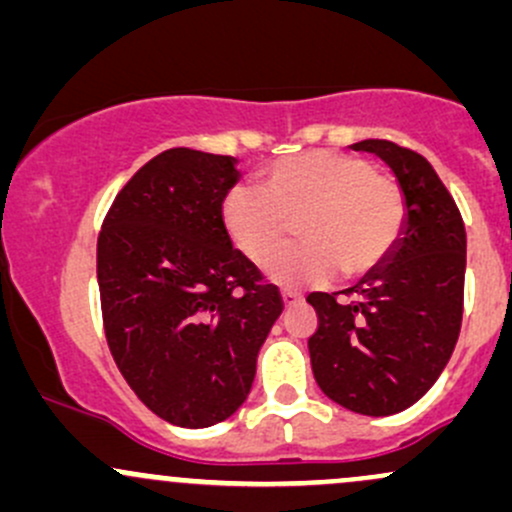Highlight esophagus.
Segmentation results:
<instances>
[{
    "label": "esophagus",
    "instance_id": "obj_1",
    "mask_svg": "<svg viewBox=\"0 0 512 512\" xmlns=\"http://www.w3.org/2000/svg\"><path fill=\"white\" fill-rule=\"evenodd\" d=\"M280 298H283L285 307H295V305H300V302H302V295L293 293V290H283V293H280Z\"/></svg>",
    "mask_w": 512,
    "mask_h": 512
}]
</instances>
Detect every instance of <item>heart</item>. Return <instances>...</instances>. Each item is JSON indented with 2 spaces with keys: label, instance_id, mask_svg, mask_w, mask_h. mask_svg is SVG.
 <instances>
[{
  "label": "heart",
  "instance_id": "b5f03b06",
  "mask_svg": "<svg viewBox=\"0 0 512 512\" xmlns=\"http://www.w3.org/2000/svg\"><path fill=\"white\" fill-rule=\"evenodd\" d=\"M298 221L296 225L294 222ZM296 225L301 244L272 257ZM224 232L251 261H266L268 280L285 288L322 285L373 273L398 244L405 197L395 180L364 158L310 151L283 158L258 175V192L234 188L222 202Z\"/></svg>",
  "mask_w": 512,
  "mask_h": 512
}]
</instances>
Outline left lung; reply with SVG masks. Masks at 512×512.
Returning a JSON list of instances; mask_svg holds the SVG:
<instances>
[{"label":"left lung","instance_id":"8db88e82","mask_svg":"<svg viewBox=\"0 0 512 512\" xmlns=\"http://www.w3.org/2000/svg\"><path fill=\"white\" fill-rule=\"evenodd\" d=\"M381 158L405 197L398 244L373 273L337 293H310L320 327L310 361L317 386L342 408L386 417L434 386L461 329L466 232L452 195L420 153L393 141L351 144Z\"/></svg>","mask_w":512,"mask_h":512}]
</instances>
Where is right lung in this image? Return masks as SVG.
Masks as SVG:
<instances>
[{"instance_id": "right-lung-1", "label": "right lung", "mask_w": 512, "mask_h": 512, "mask_svg": "<svg viewBox=\"0 0 512 512\" xmlns=\"http://www.w3.org/2000/svg\"><path fill=\"white\" fill-rule=\"evenodd\" d=\"M236 158L170 148L114 200L97 239L102 320L117 368L148 410L200 430L232 417L283 312L276 285L224 232Z\"/></svg>"}]
</instances>
